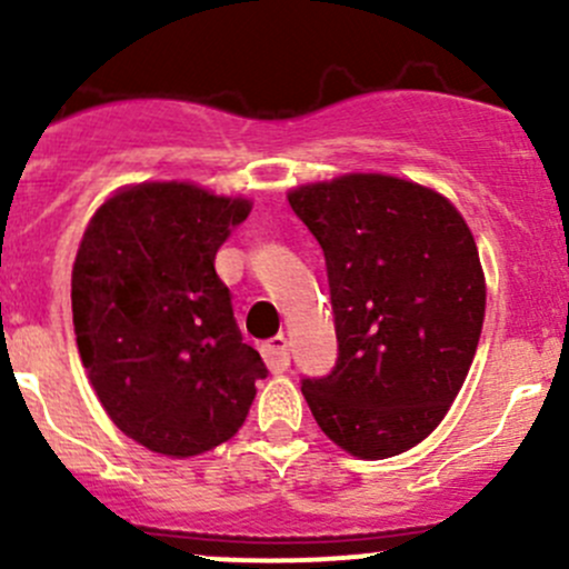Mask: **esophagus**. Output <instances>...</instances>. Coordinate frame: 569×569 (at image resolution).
I'll return each mask as SVG.
<instances>
[{"label":"esophagus","mask_w":569,"mask_h":569,"mask_svg":"<svg viewBox=\"0 0 569 569\" xmlns=\"http://www.w3.org/2000/svg\"><path fill=\"white\" fill-rule=\"evenodd\" d=\"M261 355H263V360H267V366L272 375H283V371L291 366L289 341H286L283 336L269 338V341L261 347Z\"/></svg>","instance_id":"esophagus-1"}]
</instances>
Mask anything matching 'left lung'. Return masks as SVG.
<instances>
[{"label":"left lung","instance_id":"1","mask_svg":"<svg viewBox=\"0 0 569 569\" xmlns=\"http://www.w3.org/2000/svg\"><path fill=\"white\" fill-rule=\"evenodd\" d=\"M289 203L325 252L338 358L302 377L321 432L360 460L421 443L460 393L485 321V274L462 214L427 187L355 173Z\"/></svg>","mask_w":569,"mask_h":569}]
</instances>
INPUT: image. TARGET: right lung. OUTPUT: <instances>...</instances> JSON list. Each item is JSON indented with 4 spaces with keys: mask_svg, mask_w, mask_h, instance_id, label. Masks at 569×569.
I'll return each instance as SVG.
<instances>
[{
    "mask_svg": "<svg viewBox=\"0 0 569 569\" xmlns=\"http://www.w3.org/2000/svg\"><path fill=\"white\" fill-rule=\"evenodd\" d=\"M250 214L194 183H140L84 231L73 330L114 427L146 449L194 457L239 432L269 375L242 341L214 256Z\"/></svg>",
    "mask_w": 569,
    "mask_h": 569,
    "instance_id": "1",
    "label": "right lung"
}]
</instances>
